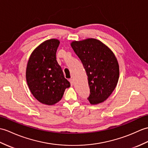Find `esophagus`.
<instances>
[{"label":"esophagus","mask_w":148,"mask_h":148,"mask_svg":"<svg viewBox=\"0 0 148 148\" xmlns=\"http://www.w3.org/2000/svg\"><path fill=\"white\" fill-rule=\"evenodd\" d=\"M69 81L71 82V86H73L74 84V79H69Z\"/></svg>","instance_id":"obj_1"}]
</instances>
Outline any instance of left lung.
Instances as JSON below:
<instances>
[{
  "label": "left lung",
  "mask_w": 148,
  "mask_h": 148,
  "mask_svg": "<svg viewBox=\"0 0 148 148\" xmlns=\"http://www.w3.org/2000/svg\"><path fill=\"white\" fill-rule=\"evenodd\" d=\"M88 75L91 105L104 101L115 90L119 78V66L112 51L100 41L93 38L71 43Z\"/></svg>",
  "instance_id": "obj_1"
}]
</instances>
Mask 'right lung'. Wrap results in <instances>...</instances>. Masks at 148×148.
I'll return each instance as SVG.
<instances>
[{"instance_id":"obj_1","label":"right lung","mask_w":148,"mask_h":148,"mask_svg":"<svg viewBox=\"0 0 148 148\" xmlns=\"http://www.w3.org/2000/svg\"><path fill=\"white\" fill-rule=\"evenodd\" d=\"M59 43L58 40L51 39L40 45L30 56L26 67V81L32 95L48 105L59 101L71 86L56 59Z\"/></svg>"}]
</instances>
